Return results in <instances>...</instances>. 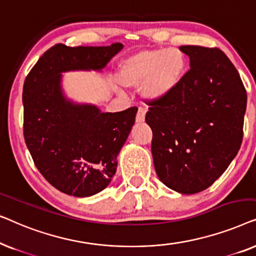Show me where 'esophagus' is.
<instances>
[{
	"mask_svg": "<svg viewBox=\"0 0 256 256\" xmlns=\"http://www.w3.org/2000/svg\"><path fill=\"white\" fill-rule=\"evenodd\" d=\"M146 118V110L144 108L140 107L138 110V114H136V122H143Z\"/></svg>",
	"mask_w": 256,
	"mask_h": 256,
	"instance_id": "34e87169",
	"label": "esophagus"
}]
</instances>
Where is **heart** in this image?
I'll return each mask as SVG.
<instances>
[{"label": "heart", "instance_id": "1", "mask_svg": "<svg viewBox=\"0 0 256 256\" xmlns=\"http://www.w3.org/2000/svg\"><path fill=\"white\" fill-rule=\"evenodd\" d=\"M186 66V54L180 48H148L126 58L118 78L124 86H141L140 90L146 100H158L176 88Z\"/></svg>", "mask_w": 256, "mask_h": 256}]
</instances>
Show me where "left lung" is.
I'll return each instance as SVG.
<instances>
[{
	"label": "left lung",
	"instance_id": "left-lung-1",
	"mask_svg": "<svg viewBox=\"0 0 256 256\" xmlns=\"http://www.w3.org/2000/svg\"><path fill=\"white\" fill-rule=\"evenodd\" d=\"M190 70L166 96L148 101L157 176L171 190L198 194L225 172L244 136L247 94L218 48L183 45Z\"/></svg>",
	"mask_w": 256,
	"mask_h": 256
}]
</instances>
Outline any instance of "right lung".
I'll use <instances>...</instances> for the list:
<instances>
[{"label":"right lung","instance_id":"add662e5","mask_svg":"<svg viewBox=\"0 0 256 256\" xmlns=\"http://www.w3.org/2000/svg\"><path fill=\"white\" fill-rule=\"evenodd\" d=\"M124 45L56 44L38 59L23 86V134L34 166L57 190L74 197L102 191L116 172L118 155L135 124L138 108L102 113L73 104L62 92V72L107 65Z\"/></svg>","mask_w":256,"mask_h":256}]
</instances>
